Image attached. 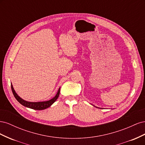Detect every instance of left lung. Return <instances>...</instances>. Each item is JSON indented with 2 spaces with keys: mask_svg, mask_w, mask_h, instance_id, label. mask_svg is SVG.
Returning a JSON list of instances; mask_svg holds the SVG:
<instances>
[{
  "mask_svg": "<svg viewBox=\"0 0 145 145\" xmlns=\"http://www.w3.org/2000/svg\"><path fill=\"white\" fill-rule=\"evenodd\" d=\"M93 106H94V105H93ZM95 107H96V108H100V109H102V108H99V107H97V106H95Z\"/></svg>",
  "mask_w": 145,
  "mask_h": 145,
  "instance_id": "8db88e82",
  "label": "left lung"
}]
</instances>
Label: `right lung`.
Returning <instances> with one entry per match:
<instances>
[{"label":"right lung","mask_w":145,"mask_h":145,"mask_svg":"<svg viewBox=\"0 0 145 145\" xmlns=\"http://www.w3.org/2000/svg\"><path fill=\"white\" fill-rule=\"evenodd\" d=\"M11 89L12 91L13 95H14L16 99L18 101L21 105H22L23 106L27 108L35 109V110H43V109H45L48 108L50 107L51 105L56 102L57 99H58L60 94V88H59L57 91V93L56 95L53 98L49 100L43 101V102H28V101L25 100L23 99H22L20 96L18 95V94L16 93L14 88H13L12 83H11Z\"/></svg>","instance_id":"obj_1"}]
</instances>
